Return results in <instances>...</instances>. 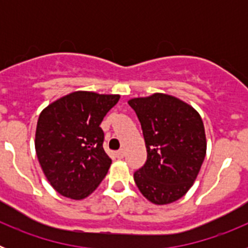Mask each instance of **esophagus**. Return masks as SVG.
I'll return each mask as SVG.
<instances>
[{"label": "esophagus", "instance_id": "esophagus-1", "mask_svg": "<svg viewBox=\"0 0 248 248\" xmlns=\"http://www.w3.org/2000/svg\"><path fill=\"white\" fill-rule=\"evenodd\" d=\"M115 156L118 157V159H123V157H124V150H118L117 153H115Z\"/></svg>", "mask_w": 248, "mask_h": 248}]
</instances>
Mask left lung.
<instances>
[{
  "label": "left lung",
  "mask_w": 248,
  "mask_h": 248,
  "mask_svg": "<svg viewBox=\"0 0 248 248\" xmlns=\"http://www.w3.org/2000/svg\"><path fill=\"white\" fill-rule=\"evenodd\" d=\"M145 140L144 166L134 172L138 189L155 205L183 198L198 177L206 155V135L200 114L179 98L163 93L134 98Z\"/></svg>",
  "instance_id": "left-lung-1"
}]
</instances>
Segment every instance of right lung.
Listing matches in <instances>:
<instances>
[{
  "label": "right lung",
  "instance_id": "1",
  "mask_svg": "<svg viewBox=\"0 0 248 248\" xmlns=\"http://www.w3.org/2000/svg\"><path fill=\"white\" fill-rule=\"evenodd\" d=\"M118 94L78 91L50 103L39 114L36 154L47 180L58 194L82 200L97 189L110 168L103 149V118Z\"/></svg>",
  "mask_w": 248,
  "mask_h": 248
}]
</instances>
